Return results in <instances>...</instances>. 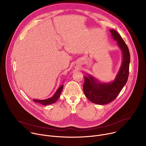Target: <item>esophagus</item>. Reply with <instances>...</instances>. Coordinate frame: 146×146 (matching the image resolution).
Masks as SVG:
<instances>
[{"instance_id": "34e87169", "label": "esophagus", "mask_w": 146, "mask_h": 146, "mask_svg": "<svg viewBox=\"0 0 146 146\" xmlns=\"http://www.w3.org/2000/svg\"><path fill=\"white\" fill-rule=\"evenodd\" d=\"M74 67L76 68V69H79L80 68V65L79 64H74Z\"/></svg>"}]
</instances>
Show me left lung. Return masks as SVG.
I'll return each mask as SVG.
<instances>
[{
	"instance_id": "8db88e82",
	"label": "left lung",
	"mask_w": 146,
	"mask_h": 146,
	"mask_svg": "<svg viewBox=\"0 0 146 146\" xmlns=\"http://www.w3.org/2000/svg\"><path fill=\"white\" fill-rule=\"evenodd\" d=\"M110 32L122 53V62L115 78L111 82L101 83L89 74L88 77H84L83 91L86 96L92 103L101 105L109 103L117 98L127 83L129 76L130 53L128 47L117 31L110 29Z\"/></svg>"
}]
</instances>
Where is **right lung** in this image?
<instances>
[{
  "label": "right lung",
  "instance_id": "1",
  "mask_svg": "<svg viewBox=\"0 0 146 146\" xmlns=\"http://www.w3.org/2000/svg\"><path fill=\"white\" fill-rule=\"evenodd\" d=\"M63 87H64V85H62L60 87H59V88L56 90L55 94L50 98H48L47 99H44V100H37V99H33V100L35 102L40 103L43 105H50V104L55 103L56 102V100L58 99V98H59L61 92H62V90H63Z\"/></svg>",
  "mask_w": 146,
  "mask_h": 146
}]
</instances>
